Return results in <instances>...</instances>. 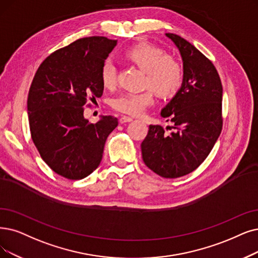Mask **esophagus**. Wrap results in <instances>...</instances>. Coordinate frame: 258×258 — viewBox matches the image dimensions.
<instances>
[{"mask_svg": "<svg viewBox=\"0 0 258 258\" xmlns=\"http://www.w3.org/2000/svg\"><path fill=\"white\" fill-rule=\"evenodd\" d=\"M133 118L132 117H129V116H121L119 118V123H126V122H130L132 121Z\"/></svg>", "mask_w": 258, "mask_h": 258, "instance_id": "34e87169", "label": "esophagus"}]
</instances>
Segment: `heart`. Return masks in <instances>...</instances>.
Segmentation results:
<instances>
[{"label":"heart","instance_id":"heart-1","mask_svg":"<svg viewBox=\"0 0 258 258\" xmlns=\"http://www.w3.org/2000/svg\"><path fill=\"white\" fill-rule=\"evenodd\" d=\"M126 57L145 72V86H149L161 97L177 93L183 82V67L179 61L165 51L150 44H138L126 51ZM101 81L111 88L116 82V68L111 59L106 60L100 71ZM122 92L112 99V107L129 115H139L153 102V92Z\"/></svg>","mask_w":258,"mask_h":258}]
</instances>
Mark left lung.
Masks as SVG:
<instances>
[{"label": "left lung", "mask_w": 258, "mask_h": 258, "mask_svg": "<svg viewBox=\"0 0 258 258\" xmlns=\"http://www.w3.org/2000/svg\"><path fill=\"white\" fill-rule=\"evenodd\" d=\"M165 36L176 45L183 62L182 86L161 110V116L176 130L166 133L161 126L150 125L141 148L148 168L174 179L197 168L217 142L222 129V85L214 64L199 49L178 35Z\"/></svg>", "instance_id": "8db88e82"}]
</instances>
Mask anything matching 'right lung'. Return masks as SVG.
Masks as SVG:
<instances>
[{
  "instance_id": "add662e5",
  "label": "right lung",
  "mask_w": 258,
  "mask_h": 258,
  "mask_svg": "<svg viewBox=\"0 0 258 258\" xmlns=\"http://www.w3.org/2000/svg\"><path fill=\"white\" fill-rule=\"evenodd\" d=\"M117 40L88 37L56 50L39 67L30 86L27 114L30 135L41 158L70 180L88 177L100 164L108 136L117 118L84 115L88 98L104 91L100 71Z\"/></svg>"
}]
</instances>
